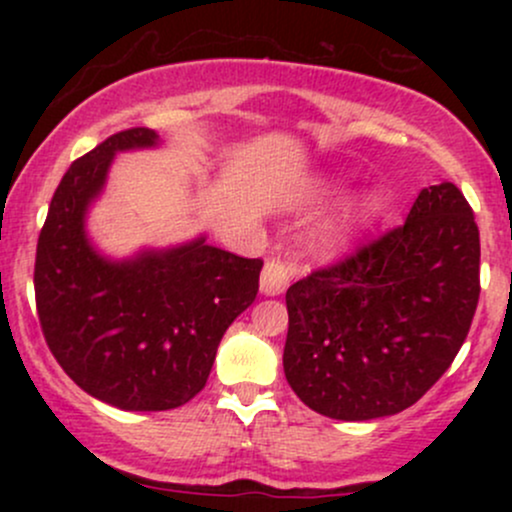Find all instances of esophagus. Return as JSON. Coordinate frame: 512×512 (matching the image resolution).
I'll use <instances>...</instances> for the list:
<instances>
[{"mask_svg":"<svg viewBox=\"0 0 512 512\" xmlns=\"http://www.w3.org/2000/svg\"><path fill=\"white\" fill-rule=\"evenodd\" d=\"M291 276H293L291 264L279 262V260H267L260 276V289L264 296H279V293L289 289Z\"/></svg>","mask_w":512,"mask_h":512,"instance_id":"1","label":"esophagus"}]
</instances>
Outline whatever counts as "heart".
<instances>
[{"mask_svg":"<svg viewBox=\"0 0 512 512\" xmlns=\"http://www.w3.org/2000/svg\"><path fill=\"white\" fill-rule=\"evenodd\" d=\"M346 185L342 178H334V175H320V178L310 180L305 185V190L298 197V207L315 211L327 207V204L337 202L339 197L344 195ZM378 211V199L375 197H363L358 199L354 207L342 211L334 219L325 221L320 228L313 233V243L310 248L317 257H325V260H332V257L344 255L351 245L356 243L358 233L366 226L370 216Z\"/></svg>","mask_w":512,"mask_h":512,"instance_id":"1","label":"heart"}]
</instances>
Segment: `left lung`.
Masks as SVG:
<instances>
[{
	"instance_id": "8db88e82",
	"label": "left lung",
	"mask_w": 512,
	"mask_h": 512,
	"mask_svg": "<svg viewBox=\"0 0 512 512\" xmlns=\"http://www.w3.org/2000/svg\"><path fill=\"white\" fill-rule=\"evenodd\" d=\"M479 228L452 182L424 187L407 221L286 291L284 373L339 421L419 402L457 356L479 303Z\"/></svg>"
}]
</instances>
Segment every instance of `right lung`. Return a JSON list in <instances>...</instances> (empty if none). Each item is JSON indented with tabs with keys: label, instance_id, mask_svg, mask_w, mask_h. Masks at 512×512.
Wrapping results in <instances>:
<instances>
[{
	"label": "right lung",
	"instance_id": "right-lung-1",
	"mask_svg": "<svg viewBox=\"0 0 512 512\" xmlns=\"http://www.w3.org/2000/svg\"><path fill=\"white\" fill-rule=\"evenodd\" d=\"M154 129L117 132L69 166L35 255V303L52 356L81 390L125 411H166L207 385L216 349L260 289L262 260L207 243L103 255L86 233L113 158L156 149Z\"/></svg>",
	"mask_w": 512,
	"mask_h": 512
}]
</instances>
